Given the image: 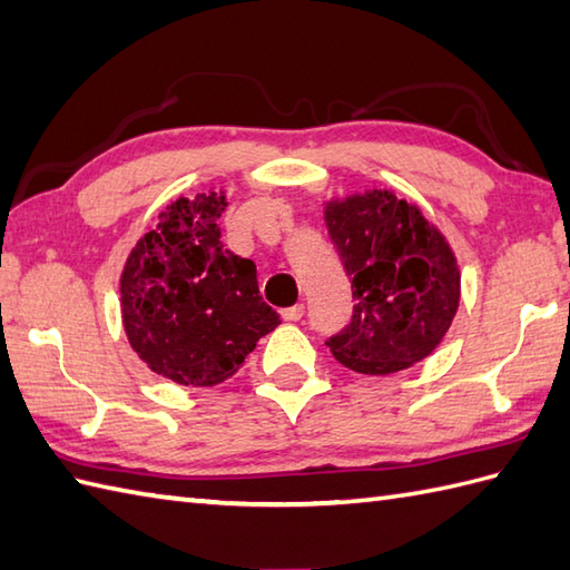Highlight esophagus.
I'll return each mask as SVG.
<instances>
[{"label": "esophagus", "mask_w": 570, "mask_h": 570, "mask_svg": "<svg viewBox=\"0 0 570 570\" xmlns=\"http://www.w3.org/2000/svg\"><path fill=\"white\" fill-rule=\"evenodd\" d=\"M302 316H304V304H295V307H287V309L283 312L285 322H299Z\"/></svg>", "instance_id": "1"}]
</instances>
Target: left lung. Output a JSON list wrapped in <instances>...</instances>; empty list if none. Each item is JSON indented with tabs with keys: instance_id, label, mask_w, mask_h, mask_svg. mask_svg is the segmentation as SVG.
Segmentation results:
<instances>
[{
	"instance_id": "8db88e82",
	"label": "left lung",
	"mask_w": 570,
	"mask_h": 570,
	"mask_svg": "<svg viewBox=\"0 0 570 570\" xmlns=\"http://www.w3.org/2000/svg\"><path fill=\"white\" fill-rule=\"evenodd\" d=\"M328 237L353 277L351 324L326 345L360 374H394L433 353L460 307L462 275L445 234L392 190L324 205Z\"/></svg>"
}]
</instances>
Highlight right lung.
<instances>
[{"instance_id":"1","label":"right lung","mask_w":570,"mask_h":570,"mask_svg":"<svg viewBox=\"0 0 570 570\" xmlns=\"http://www.w3.org/2000/svg\"><path fill=\"white\" fill-rule=\"evenodd\" d=\"M225 190L178 198L132 246L120 275L122 328L151 372L215 386L242 367L281 316L258 293L254 261L225 248Z\"/></svg>"}]
</instances>
